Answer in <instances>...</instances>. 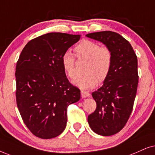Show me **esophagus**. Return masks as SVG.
I'll return each mask as SVG.
<instances>
[{
	"mask_svg": "<svg viewBox=\"0 0 155 155\" xmlns=\"http://www.w3.org/2000/svg\"><path fill=\"white\" fill-rule=\"evenodd\" d=\"M81 95L82 98H86V97H90L91 96L90 93L86 91H81Z\"/></svg>",
	"mask_w": 155,
	"mask_h": 155,
	"instance_id": "34e87169",
	"label": "esophagus"
}]
</instances>
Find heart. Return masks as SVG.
Masks as SVG:
<instances>
[{"instance_id": "obj_1", "label": "heart", "mask_w": 155, "mask_h": 155, "mask_svg": "<svg viewBox=\"0 0 155 155\" xmlns=\"http://www.w3.org/2000/svg\"><path fill=\"white\" fill-rule=\"evenodd\" d=\"M74 51L78 58L86 60L84 67L86 74L74 79V85L82 89H88L94 87L97 81L101 83L106 79L113 63V53L109 47H101L98 43L85 40L76 45ZM61 64L68 76L71 79L75 77V58L71 52L64 54Z\"/></svg>"}]
</instances>
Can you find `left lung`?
<instances>
[{"label": "left lung", "mask_w": 155, "mask_h": 155, "mask_svg": "<svg viewBox=\"0 0 155 155\" xmlns=\"http://www.w3.org/2000/svg\"><path fill=\"white\" fill-rule=\"evenodd\" d=\"M86 36L102 42L113 53L110 73L101 87L92 93L96 108L88 117L94 133L113 135L124 127L133 110L139 79L137 58L130 42L118 33L103 31Z\"/></svg>", "instance_id": "left-lung-1"}]
</instances>
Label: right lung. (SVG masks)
I'll return each mask as SVG.
<instances>
[{
  "label": "right lung",
  "mask_w": 155,
  "mask_h": 155,
  "mask_svg": "<svg viewBox=\"0 0 155 155\" xmlns=\"http://www.w3.org/2000/svg\"><path fill=\"white\" fill-rule=\"evenodd\" d=\"M80 35L50 32L33 39L21 51L16 65V101L31 133L51 139L64 130L67 107L79 101L80 90L70 84L61 64L67 49Z\"/></svg>",
  "instance_id": "obj_1"
}]
</instances>
